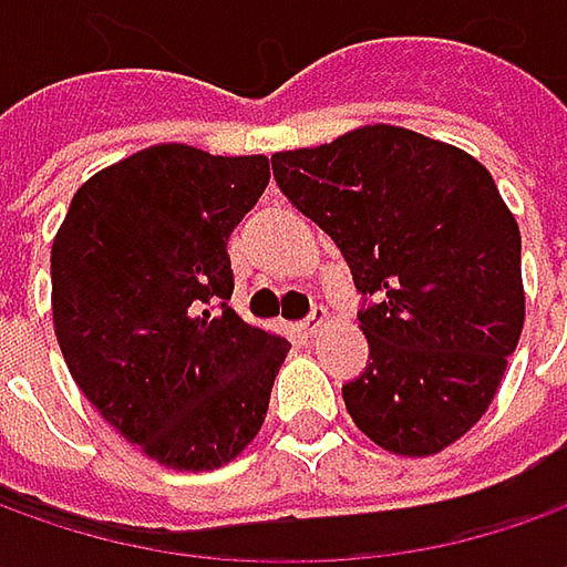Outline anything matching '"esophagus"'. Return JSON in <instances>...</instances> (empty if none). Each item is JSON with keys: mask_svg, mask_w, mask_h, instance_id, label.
Returning <instances> with one entry per match:
<instances>
[{"mask_svg": "<svg viewBox=\"0 0 567 567\" xmlns=\"http://www.w3.org/2000/svg\"><path fill=\"white\" fill-rule=\"evenodd\" d=\"M324 321H328V312H324V309H316V312L306 318V321H299V324H296V331H299L302 338H312Z\"/></svg>", "mask_w": 567, "mask_h": 567, "instance_id": "esophagus-1", "label": "esophagus"}]
</instances>
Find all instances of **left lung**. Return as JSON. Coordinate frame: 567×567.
<instances>
[{"mask_svg":"<svg viewBox=\"0 0 567 567\" xmlns=\"http://www.w3.org/2000/svg\"><path fill=\"white\" fill-rule=\"evenodd\" d=\"M271 166L362 293L372 362L343 384L353 423L384 451L439 454L489 410L524 328L520 229L489 169L398 125L280 151Z\"/></svg>","mask_w":567,"mask_h":567,"instance_id":"1","label":"left lung"}]
</instances>
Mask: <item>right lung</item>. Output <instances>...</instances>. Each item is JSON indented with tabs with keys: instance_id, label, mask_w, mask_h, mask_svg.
<instances>
[{
	"instance_id": "1",
	"label": "right lung",
	"mask_w": 567,
	"mask_h": 567,
	"mask_svg": "<svg viewBox=\"0 0 567 567\" xmlns=\"http://www.w3.org/2000/svg\"><path fill=\"white\" fill-rule=\"evenodd\" d=\"M268 157L154 144L78 188L53 239V324L81 394L157 464H229L290 343L229 309L227 243Z\"/></svg>"
}]
</instances>
